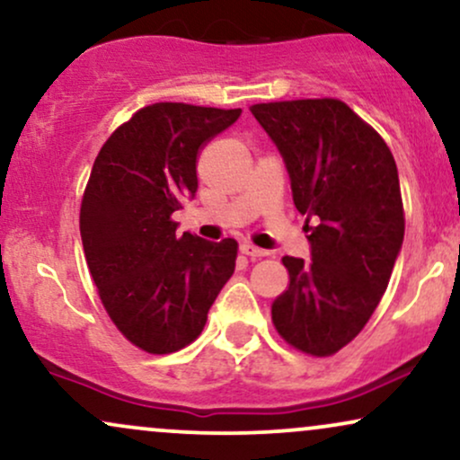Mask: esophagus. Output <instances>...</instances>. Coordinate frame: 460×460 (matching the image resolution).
<instances>
[{
  "mask_svg": "<svg viewBox=\"0 0 460 460\" xmlns=\"http://www.w3.org/2000/svg\"><path fill=\"white\" fill-rule=\"evenodd\" d=\"M240 251H242V254H246V257H251V259H261V257H265V254H268V251H263V248L251 244V242H244V244H240Z\"/></svg>",
  "mask_w": 460,
  "mask_h": 460,
  "instance_id": "34e87169",
  "label": "esophagus"
}]
</instances>
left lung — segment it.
Returning a JSON list of instances; mask_svg holds the SVG:
<instances>
[{
  "instance_id": "1",
  "label": "left lung",
  "mask_w": 460,
  "mask_h": 460,
  "mask_svg": "<svg viewBox=\"0 0 460 460\" xmlns=\"http://www.w3.org/2000/svg\"><path fill=\"white\" fill-rule=\"evenodd\" d=\"M283 156L311 261L285 257L289 289L272 304L279 334L332 356L367 325L405 235L401 184L385 141L334 98L252 104Z\"/></svg>"
}]
</instances>
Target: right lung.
<instances>
[{
    "label": "right lung",
    "mask_w": 460,
    "mask_h": 460,
    "mask_svg": "<svg viewBox=\"0 0 460 460\" xmlns=\"http://www.w3.org/2000/svg\"><path fill=\"white\" fill-rule=\"evenodd\" d=\"M242 109L156 102L109 137L81 203L87 268L132 345L173 353L201 334L235 270L237 242L177 235L173 212L197 192V154Z\"/></svg>",
    "instance_id": "1"
}]
</instances>
